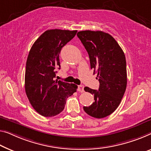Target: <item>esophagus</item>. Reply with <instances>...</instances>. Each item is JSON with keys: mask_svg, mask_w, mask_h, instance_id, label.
<instances>
[{"mask_svg": "<svg viewBox=\"0 0 151 151\" xmlns=\"http://www.w3.org/2000/svg\"><path fill=\"white\" fill-rule=\"evenodd\" d=\"M78 91L80 92H84V86L83 85H80L78 86Z\"/></svg>", "mask_w": 151, "mask_h": 151, "instance_id": "1", "label": "esophagus"}]
</instances>
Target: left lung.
I'll list each match as a JSON object with an SVG mask.
<instances>
[{"mask_svg": "<svg viewBox=\"0 0 151 151\" xmlns=\"http://www.w3.org/2000/svg\"><path fill=\"white\" fill-rule=\"evenodd\" d=\"M77 37L89 54L90 66L100 82L98 90L85 87L84 90L94 95V102L83 110L94 118L110 115L117 109L127 86L125 54L118 42L102 31L84 30Z\"/></svg>", "mask_w": 151, "mask_h": 151, "instance_id": "8db88e82", "label": "left lung"}]
</instances>
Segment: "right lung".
<instances>
[{
    "label": "right lung",
    "instance_id": "obj_1",
    "mask_svg": "<svg viewBox=\"0 0 151 151\" xmlns=\"http://www.w3.org/2000/svg\"><path fill=\"white\" fill-rule=\"evenodd\" d=\"M77 30L54 29L42 33L31 47L26 61L25 90L33 109L46 117L60 114L66 99L76 91L73 83L55 80L60 69L59 54Z\"/></svg>",
    "mask_w": 151,
    "mask_h": 151
}]
</instances>
